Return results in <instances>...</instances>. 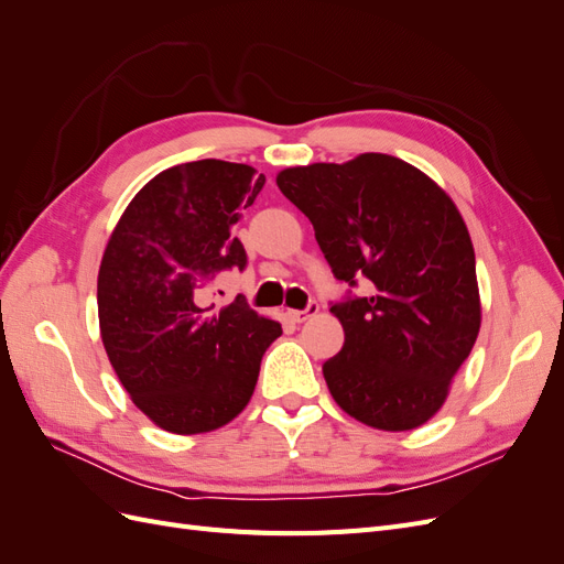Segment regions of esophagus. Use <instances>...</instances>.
<instances>
[{
	"label": "esophagus",
	"instance_id": "obj_1",
	"mask_svg": "<svg viewBox=\"0 0 564 564\" xmlns=\"http://www.w3.org/2000/svg\"><path fill=\"white\" fill-rule=\"evenodd\" d=\"M317 311H319V303H317V301H311L308 305H305L303 311H289L286 315L292 317L294 322H305V319H311L313 315H317Z\"/></svg>",
	"mask_w": 564,
	"mask_h": 564
}]
</instances>
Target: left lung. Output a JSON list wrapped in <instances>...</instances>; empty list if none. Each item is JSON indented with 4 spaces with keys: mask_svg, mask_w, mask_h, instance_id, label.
Returning <instances> with one entry per match:
<instances>
[{
    "mask_svg": "<svg viewBox=\"0 0 564 564\" xmlns=\"http://www.w3.org/2000/svg\"><path fill=\"white\" fill-rule=\"evenodd\" d=\"M278 187L311 218L334 278L350 286L332 303L344 348L322 365L336 404L371 429H419L480 332L464 218L416 166L381 152L284 169ZM360 279L368 294L357 297Z\"/></svg>",
    "mask_w": 564,
    "mask_h": 564,
    "instance_id": "8db88e82",
    "label": "left lung"
}]
</instances>
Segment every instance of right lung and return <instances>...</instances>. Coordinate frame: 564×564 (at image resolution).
<instances>
[{
    "label": "right lung",
    "instance_id": "right-lung-1",
    "mask_svg": "<svg viewBox=\"0 0 564 564\" xmlns=\"http://www.w3.org/2000/svg\"><path fill=\"white\" fill-rule=\"evenodd\" d=\"M263 185V174L235 162L166 169L131 199L100 261L110 365L133 404L169 433H209L240 414L282 334L240 296L220 311L204 301L218 272L247 268L232 226Z\"/></svg>",
    "mask_w": 564,
    "mask_h": 564
}]
</instances>
